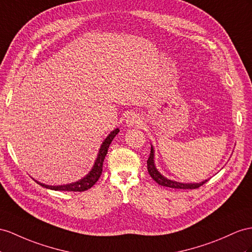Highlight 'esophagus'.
<instances>
[{
  "instance_id": "34e87169",
  "label": "esophagus",
  "mask_w": 252,
  "mask_h": 252,
  "mask_svg": "<svg viewBox=\"0 0 252 252\" xmlns=\"http://www.w3.org/2000/svg\"><path fill=\"white\" fill-rule=\"evenodd\" d=\"M126 124L127 126H138L141 124V118L140 116L135 114V113H132L127 116V117L126 118Z\"/></svg>"
}]
</instances>
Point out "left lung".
Wrapping results in <instances>:
<instances>
[{"label": "left lung", "instance_id": "left-lung-1", "mask_svg": "<svg viewBox=\"0 0 252 252\" xmlns=\"http://www.w3.org/2000/svg\"><path fill=\"white\" fill-rule=\"evenodd\" d=\"M147 167H148V172L151 176V178L156 181L158 184L162 185V186H167V188H171V189H196L200 186L203 185L205 182H208V180L201 182V183H190V184H185V183H180L176 181H171V180L166 179L163 177L160 173L158 171L156 168V165H154V151L153 148L151 147V151H150V156L149 158L147 160Z\"/></svg>", "mask_w": 252, "mask_h": 252}]
</instances>
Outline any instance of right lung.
<instances>
[{"label":"right lung","instance_id":"right-lung-1","mask_svg":"<svg viewBox=\"0 0 252 252\" xmlns=\"http://www.w3.org/2000/svg\"><path fill=\"white\" fill-rule=\"evenodd\" d=\"M119 133V128H116L108 136L105 138V140L103 141V144L100 148V151L98 154V158H96L94 165L93 167L92 171H90L88 175L83 178L80 181H77L75 183L72 184H67V185H60V186H52V185H46L42 184L40 182L36 181V183H38L39 185H41L42 188H46L49 189H53V190H64V191H84L87 190L89 189H92L93 186L95 184V182L98 181L99 178L101 177L102 173V167H103V162H104L105 156L107 154V150L108 147L111 145L112 140L114 139V137Z\"/></svg>","mask_w":252,"mask_h":252}]
</instances>
